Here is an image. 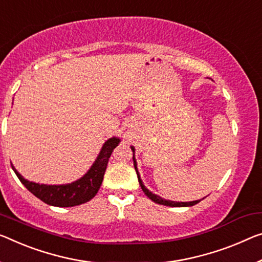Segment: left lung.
Listing matches in <instances>:
<instances>
[{
	"label": "left lung",
	"instance_id": "1",
	"mask_svg": "<svg viewBox=\"0 0 262 262\" xmlns=\"http://www.w3.org/2000/svg\"><path fill=\"white\" fill-rule=\"evenodd\" d=\"M131 148H132V151L135 152V148H134V147H131ZM134 165H135V170H136V172H137V176H138V182H139V184H140V187H142V190H143V192L145 193V194L147 195V198H150L152 201H155V203L159 204V205H165V206H171V207H187V206H193V205L198 204L199 201H200V200H195V201H190V203H177V201L165 200V199H163V198H160L159 195L154 194V193L148 191L147 188L144 186L142 179H140L138 170H137V163H136V159H135V155H134Z\"/></svg>",
	"mask_w": 262,
	"mask_h": 262
}]
</instances>
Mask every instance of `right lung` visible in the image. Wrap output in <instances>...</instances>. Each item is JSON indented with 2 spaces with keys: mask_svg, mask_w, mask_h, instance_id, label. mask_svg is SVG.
<instances>
[{
  "mask_svg": "<svg viewBox=\"0 0 262 262\" xmlns=\"http://www.w3.org/2000/svg\"><path fill=\"white\" fill-rule=\"evenodd\" d=\"M120 140L118 138H110L103 145L102 151L96 159L95 164L92 165L89 172L77 182L68 185H39L33 182H28L15 170L11 165L14 172L17 176L24 186L28 188L35 196L41 199L43 203L51 206L57 207H72L77 205L84 204L91 200L97 194L100 185H102L104 173H105L108 158L117 146Z\"/></svg>",
  "mask_w": 262,
  "mask_h": 262,
  "instance_id": "obj_1",
  "label": "right lung"
}]
</instances>
